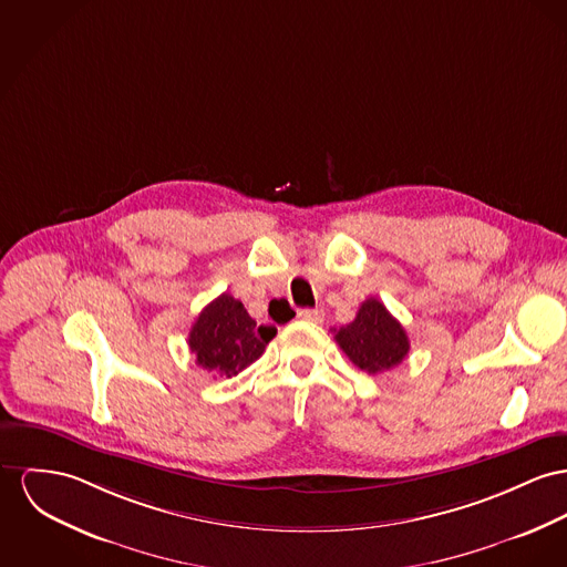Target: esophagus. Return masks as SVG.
<instances>
[{
	"instance_id": "1",
	"label": "esophagus",
	"mask_w": 567,
	"mask_h": 567,
	"mask_svg": "<svg viewBox=\"0 0 567 567\" xmlns=\"http://www.w3.org/2000/svg\"><path fill=\"white\" fill-rule=\"evenodd\" d=\"M299 318L307 320V322H322V311L320 309H301L299 311Z\"/></svg>"
}]
</instances>
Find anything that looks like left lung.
<instances>
[{
  "instance_id": "1",
  "label": "left lung",
  "mask_w": 567,
  "mask_h": 567,
  "mask_svg": "<svg viewBox=\"0 0 567 567\" xmlns=\"http://www.w3.org/2000/svg\"><path fill=\"white\" fill-rule=\"evenodd\" d=\"M336 341L346 357L368 374L393 370L411 350L404 327L378 299L361 302L357 318L336 331Z\"/></svg>"
}]
</instances>
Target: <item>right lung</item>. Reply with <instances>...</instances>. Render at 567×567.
<instances>
[{
    "instance_id": "obj_1",
    "label": "right lung",
    "mask_w": 567,
    "mask_h": 567,
    "mask_svg": "<svg viewBox=\"0 0 567 567\" xmlns=\"http://www.w3.org/2000/svg\"><path fill=\"white\" fill-rule=\"evenodd\" d=\"M275 336V327H258L245 305L226 292L208 302L195 318L189 348L199 368L231 378L260 359Z\"/></svg>"
}]
</instances>
